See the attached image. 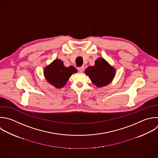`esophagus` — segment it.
<instances>
[{
  "mask_svg": "<svg viewBox=\"0 0 158 158\" xmlns=\"http://www.w3.org/2000/svg\"><path fill=\"white\" fill-rule=\"evenodd\" d=\"M78 70H79L80 72H83V71H84V70H85V67H84L83 66H82V67H78Z\"/></svg>",
  "mask_w": 158,
  "mask_h": 158,
  "instance_id": "esophagus-1",
  "label": "esophagus"
}]
</instances>
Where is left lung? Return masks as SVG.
<instances>
[{
  "mask_svg": "<svg viewBox=\"0 0 158 158\" xmlns=\"http://www.w3.org/2000/svg\"><path fill=\"white\" fill-rule=\"evenodd\" d=\"M85 73L95 85L102 87L111 82L115 71L104 59L99 58L94 66H89L86 69Z\"/></svg>",
  "mask_w": 158,
  "mask_h": 158,
  "instance_id": "obj_1",
  "label": "left lung"
}]
</instances>
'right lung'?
I'll return each mask as SVG.
<instances>
[{
  "label": "right lung",
  "mask_w": 158,
  "mask_h": 158,
  "mask_svg": "<svg viewBox=\"0 0 158 158\" xmlns=\"http://www.w3.org/2000/svg\"><path fill=\"white\" fill-rule=\"evenodd\" d=\"M77 72L73 66L66 67L61 60L56 59L44 70V76L49 83L57 88L65 86L71 75Z\"/></svg>",
  "instance_id": "obj_1"
}]
</instances>
